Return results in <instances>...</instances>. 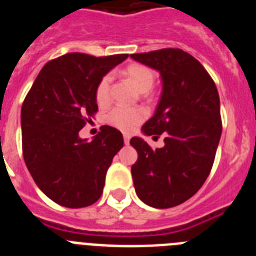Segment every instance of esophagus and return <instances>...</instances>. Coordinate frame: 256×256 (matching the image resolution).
Listing matches in <instances>:
<instances>
[{
	"instance_id": "esophagus-1",
	"label": "esophagus",
	"mask_w": 256,
	"mask_h": 256,
	"mask_svg": "<svg viewBox=\"0 0 256 256\" xmlns=\"http://www.w3.org/2000/svg\"><path fill=\"white\" fill-rule=\"evenodd\" d=\"M130 134H124V144H130Z\"/></svg>"
}]
</instances>
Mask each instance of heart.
<instances>
[{
	"mask_svg": "<svg viewBox=\"0 0 256 256\" xmlns=\"http://www.w3.org/2000/svg\"><path fill=\"white\" fill-rule=\"evenodd\" d=\"M124 74L142 94L150 91L155 83V76H154L152 70L144 65H130L126 68ZM110 84H112V76H105L104 78H101L97 84L94 96H96V101L98 105H106L110 100ZM144 118H146V112L144 108L116 106L108 112L106 116V122L116 130H123V132H130L144 122Z\"/></svg>",
	"mask_w": 256,
	"mask_h": 256,
	"instance_id": "1",
	"label": "heart"
}]
</instances>
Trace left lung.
I'll return each instance as SVG.
<instances>
[{"label": "left lung", "instance_id": "1", "mask_svg": "<svg viewBox=\"0 0 256 256\" xmlns=\"http://www.w3.org/2000/svg\"><path fill=\"white\" fill-rule=\"evenodd\" d=\"M133 60L158 70L162 92L156 112L142 126L164 148H152L140 137L132 165L136 194L156 209L182 204L201 188L212 170L222 134L220 102L216 83L194 56L180 48L133 54Z\"/></svg>", "mask_w": 256, "mask_h": 256}]
</instances>
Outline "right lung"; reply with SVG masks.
Returning <instances> with one entry per match:
<instances>
[{
	"mask_svg": "<svg viewBox=\"0 0 256 256\" xmlns=\"http://www.w3.org/2000/svg\"><path fill=\"white\" fill-rule=\"evenodd\" d=\"M126 58L80 52L60 56L42 68L22 102L24 162L40 191L61 206H90L102 195L123 134L102 126L88 142L79 130L98 110L94 92L101 78Z\"/></svg>",
	"mask_w": 256,
	"mask_h": 256,
	"instance_id": "add662e5",
	"label": "right lung"
}]
</instances>
